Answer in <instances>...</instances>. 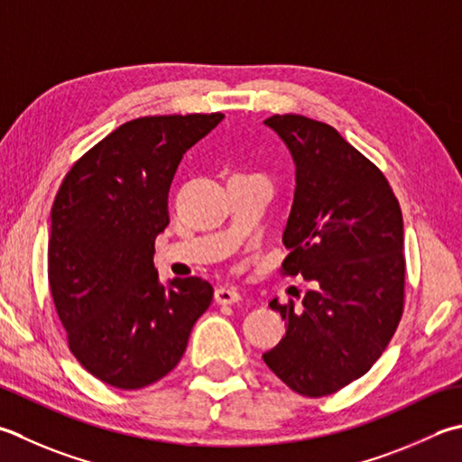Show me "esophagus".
Instances as JSON below:
<instances>
[{"mask_svg":"<svg viewBox=\"0 0 462 462\" xmlns=\"http://www.w3.org/2000/svg\"><path fill=\"white\" fill-rule=\"evenodd\" d=\"M214 300H216V304H236L240 300V292L236 291V288L220 286V288H216Z\"/></svg>","mask_w":462,"mask_h":462,"instance_id":"obj_1","label":"esophagus"}]
</instances>
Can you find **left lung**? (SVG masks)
<instances>
[{"label":"left lung","mask_w":462,"mask_h":462,"mask_svg":"<svg viewBox=\"0 0 462 462\" xmlns=\"http://www.w3.org/2000/svg\"><path fill=\"white\" fill-rule=\"evenodd\" d=\"M296 164L294 202L282 242V276L314 284L282 314L286 337L262 355L304 396H327L366 374L404 312L402 212L386 176L332 125L298 114L264 120Z\"/></svg>","instance_id":"left-lung-1"}]
</instances>
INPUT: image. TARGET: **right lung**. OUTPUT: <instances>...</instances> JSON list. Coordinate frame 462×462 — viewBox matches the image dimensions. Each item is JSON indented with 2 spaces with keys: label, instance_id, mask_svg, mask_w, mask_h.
<instances>
[{
  "label": "right lung",
  "instance_id": "right-lung-1",
  "mask_svg": "<svg viewBox=\"0 0 462 462\" xmlns=\"http://www.w3.org/2000/svg\"><path fill=\"white\" fill-rule=\"evenodd\" d=\"M224 114L146 116L89 148L51 206L48 280L78 363L99 381L135 391L164 378L212 302L198 276L158 282L153 244L170 224L180 160Z\"/></svg>",
  "mask_w": 462,
  "mask_h": 462
}]
</instances>
